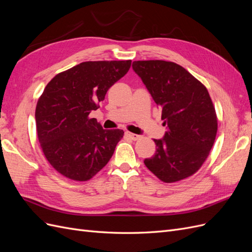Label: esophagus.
Segmentation results:
<instances>
[{"instance_id":"1","label":"esophagus","mask_w":252,"mask_h":252,"mask_svg":"<svg viewBox=\"0 0 252 252\" xmlns=\"http://www.w3.org/2000/svg\"><path fill=\"white\" fill-rule=\"evenodd\" d=\"M127 136H128V138L129 139H131V140H133V141H136V140H139L140 138H141V136L139 135V134H135V133H131V132H126L125 133Z\"/></svg>"}]
</instances>
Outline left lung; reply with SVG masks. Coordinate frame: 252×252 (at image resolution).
<instances>
[{
    "mask_svg": "<svg viewBox=\"0 0 252 252\" xmlns=\"http://www.w3.org/2000/svg\"><path fill=\"white\" fill-rule=\"evenodd\" d=\"M134 72L162 109L163 139L154 140L147 168L165 183L191 177L209 156L218 131L216 109L208 90L185 68L161 60L134 61Z\"/></svg>",
    "mask_w": 252,
    "mask_h": 252,
    "instance_id": "left-lung-1",
    "label": "left lung"
}]
</instances>
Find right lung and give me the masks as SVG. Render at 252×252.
Wrapping results in <instances>:
<instances>
[{
  "label": "right lung",
  "instance_id": "obj_1",
  "mask_svg": "<svg viewBox=\"0 0 252 252\" xmlns=\"http://www.w3.org/2000/svg\"><path fill=\"white\" fill-rule=\"evenodd\" d=\"M130 65V60L83 62L45 87L35 108L37 139L45 158L64 177L88 181L109 162L124 131L103 129L89 113Z\"/></svg>",
  "mask_w": 252,
  "mask_h": 252
}]
</instances>
